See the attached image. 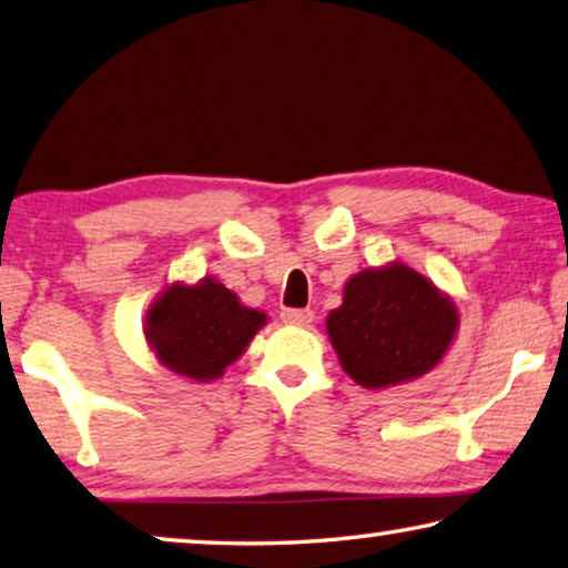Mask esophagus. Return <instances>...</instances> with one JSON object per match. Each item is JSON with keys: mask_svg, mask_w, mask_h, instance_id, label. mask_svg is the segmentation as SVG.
I'll return each instance as SVG.
<instances>
[{"mask_svg": "<svg viewBox=\"0 0 568 568\" xmlns=\"http://www.w3.org/2000/svg\"><path fill=\"white\" fill-rule=\"evenodd\" d=\"M281 317H283V323L307 325V323H313V311L311 307H285Z\"/></svg>", "mask_w": 568, "mask_h": 568, "instance_id": "34e87169", "label": "esophagus"}]
</instances>
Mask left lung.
<instances>
[{
    "instance_id": "1",
    "label": "left lung",
    "mask_w": 568,
    "mask_h": 568,
    "mask_svg": "<svg viewBox=\"0 0 568 568\" xmlns=\"http://www.w3.org/2000/svg\"><path fill=\"white\" fill-rule=\"evenodd\" d=\"M325 327L345 373L383 389L435 369L457 335L459 313L415 267L389 263L349 277Z\"/></svg>"
}]
</instances>
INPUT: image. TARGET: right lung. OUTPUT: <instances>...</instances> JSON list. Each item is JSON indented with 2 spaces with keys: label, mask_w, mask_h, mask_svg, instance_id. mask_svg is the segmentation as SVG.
<instances>
[{
  "label": "right lung",
  "mask_w": 568,
  "mask_h": 568,
  "mask_svg": "<svg viewBox=\"0 0 568 568\" xmlns=\"http://www.w3.org/2000/svg\"><path fill=\"white\" fill-rule=\"evenodd\" d=\"M267 315L243 305L215 277L173 283L149 307L143 335L159 363L195 383L219 379L235 363Z\"/></svg>",
  "instance_id": "add662e5"
}]
</instances>
